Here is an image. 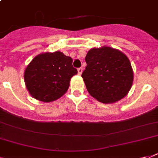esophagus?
<instances>
[{
    "label": "esophagus",
    "mask_w": 158,
    "mask_h": 158,
    "mask_svg": "<svg viewBox=\"0 0 158 158\" xmlns=\"http://www.w3.org/2000/svg\"><path fill=\"white\" fill-rule=\"evenodd\" d=\"M82 72H83V68H78V74L79 75L82 74Z\"/></svg>",
    "instance_id": "34e87169"
}]
</instances>
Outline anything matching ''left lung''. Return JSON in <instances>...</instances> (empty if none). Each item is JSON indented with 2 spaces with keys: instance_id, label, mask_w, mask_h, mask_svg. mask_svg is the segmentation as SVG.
<instances>
[{
  "instance_id": "8db88e82",
  "label": "left lung",
  "mask_w": 158,
  "mask_h": 158,
  "mask_svg": "<svg viewBox=\"0 0 158 158\" xmlns=\"http://www.w3.org/2000/svg\"><path fill=\"white\" fill-rule=\"evenodd\" d=\"M82 78L89 94L102 103L125 98L131 89L134 74L130 60L120 51L109 47L93 48L85 57Z\"/></svg>"
}]
</instances>
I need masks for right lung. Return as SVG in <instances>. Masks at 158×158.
Here are the masks:
<instances>
[{
  "label": "right lung",
  "mask_w": 158,
  "mask_h": 158,
  "mask_svg": "<svg viewBox=\"0 0 158 158\" xmlns=\"http://www.w3.org/2000/svg\"><path fill=\"white\" fill-rule=\"evenodd\" d=\"M71 57L60 52L38 55L24 71V82L31 96L39 101L50 102L63 96L77 69Z\"/></svg>",
  "instance_id": "right-lung-1"
}]
</instances>
